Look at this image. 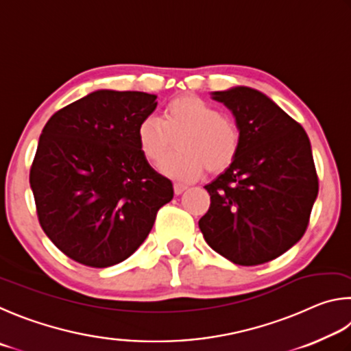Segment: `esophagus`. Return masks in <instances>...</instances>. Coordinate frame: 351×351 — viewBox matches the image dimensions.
<instances>
[{
    "instance_id": "34e87169",
    "label": "esophagus",
    "mask_w": 351,
    "mask_h": 351,
    "mask_svg": "<svg viewBox=\"0 0 351 351\" xmlns=\"http://www.w3.org/2000/svg\"><path fill=\"white\" fill-rule=\"evenodd\" d=\"M186 189H188V186L183 185V183H174V193H176L177 195H180L182 193H185Z\"/></svg>"
}]
</instances>
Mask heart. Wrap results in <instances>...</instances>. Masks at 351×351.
I'll return each mask as SVG.
<instances>
[{
    "mask_svg": "<svg viewBox=\"0 0 351 351\" xmlns=\"http://www.w3.org/2000/svg\"><path fill=\"white\" fill-rule=\"evenodd\" d=\"M176 152L160 163L165 176L194 180L206 168L217 174L234 163L242 145L241 128L219 108L194 94H182L165 104L162 119L146 115L137 126V145L147 163L157 165L176 135Z\"/></svg>",
    "mask_w": 351,
    "mask_h": 351,
    "instance_id": "1",
    "label": "heart"
}]
</instances>
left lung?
<instances>
[{"label":"left lung","mask_w":351,"mask_h":351,"mask_svg":"<svg viewBox=\"0 0 351 351\" xmlns=\"http://www.w3.org/2000/svg\"><path fill=\"white\" fill-rule=\"evenodd\" d=\"M241 128L239 156L205 189L210 210L199 220L206 243L243 267L276 259L300 241L319 191L304 128L262 92L239 86L213 92Z\"/></svg>","instance_id":"obj_1"}]
</instances>
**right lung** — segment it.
Returning a JSON list of instances; mask_svg holds the SVG:
<instances>
[{
	"instance_id": "right-lung-1",
	"label": "right lung",
	"mask_w": 351,
	"mask_h": 351,
	"mask_svg": "<svg viewBox=\"0 0 351 351\" xmlns=\"http://www.w3.org/2000/svg\"><path fill=\"white\" fill-rule=\"evenodd\" d=\"M157 95L95 90L55 112L30 166L36 216L46 236L72 261L92 268L128 259L172 200L169 179L151 168L137 126Z\"/></svg>"
}]
</instances>
